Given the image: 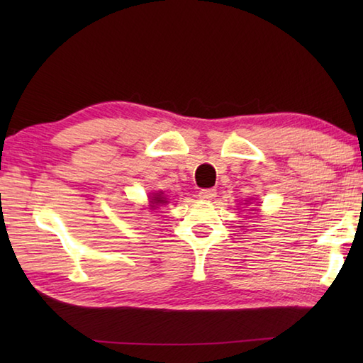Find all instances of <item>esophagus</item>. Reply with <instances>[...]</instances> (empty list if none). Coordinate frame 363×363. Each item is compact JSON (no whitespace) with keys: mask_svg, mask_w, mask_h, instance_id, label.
<instances>
[{"mask_svg":"<svg viewBox=\"0 0 363 363\" xmlns=\"http://www.w3.org/2000/svg\"><path fill=\"white\" fill-rule=\"evenodd\" d=\"M215 196H217V190L215 189H203L199 191V198H201L203 201H211Z\"/></svg>","mask_w":363,"mask_h":363,"instance_id":"esophagus-1","label":"esophagus"}]
</instances>
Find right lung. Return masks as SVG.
<instances>
[{"mask_svg":"<svg viewBox=\"0 0 363 363\" xmlns=\"http://www.w3.org/2000/svg\"><path fill=\"white\" fill-rule=\"evenodd\" d=\"M151 209H156L157 206H162V204H167L168 201H167V198L162 195V191H159V194H154L151 198Z\"/></svg>","mask_w":363,"mask_h":363,"instance_id":"obj_1","label":"right lung"}]
</instances>
